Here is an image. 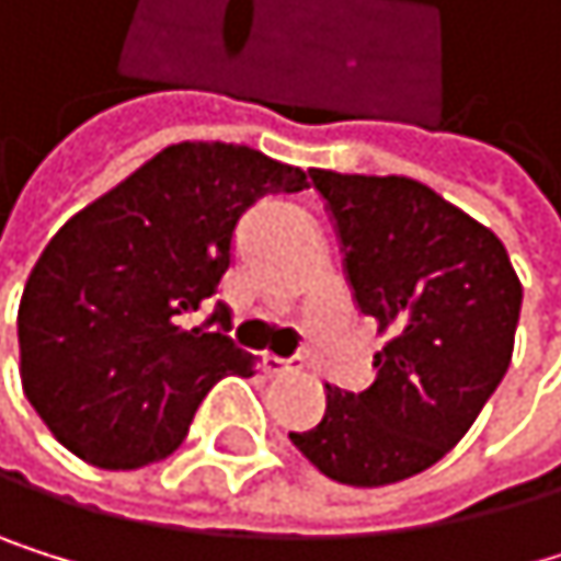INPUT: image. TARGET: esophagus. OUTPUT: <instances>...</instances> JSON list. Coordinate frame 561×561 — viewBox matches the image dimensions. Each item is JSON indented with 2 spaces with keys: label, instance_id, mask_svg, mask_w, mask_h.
<instances>
[{
  "label": "esophagus",
  "instance_id": "34e87169",
  "mask_svg": "<svg viewBox=\"0 0 561 561\" xmlns=\"http://www.w3.org/2000/svg\"><path fill=\"white\" fill-rule=\"evenodd\" d=\"M262 370L268 377H286V374H299L302 370V359H283V356H262Z\"/></svg>",
  "mask_w": 561,
  "mask_h": 561
}]
</instances>
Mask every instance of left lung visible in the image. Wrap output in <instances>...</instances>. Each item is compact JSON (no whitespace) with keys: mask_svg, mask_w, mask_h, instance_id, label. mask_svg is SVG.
<instances>
[{"mask_svg":"<svg viewBox=\"0 0 561 561\" xmlns=\"http://www.w3.org/2000/svg\"><path fill=\"white\" fill-rule=\"evenodd\" d=\"M353 302L377 319L374 383H327V414L289 440L340 484L380 488L437 465L499 390L522 283L491 228L414 178L309 171Z\"/></svg>","mask_w":561,"mask_h":561,"instance_id":"1","label":"left lung"}]
</instances>
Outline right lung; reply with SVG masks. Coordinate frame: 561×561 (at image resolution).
<instances>
[{
	"label": "right lung",
	"mask_w": 561,
	"mask_h": 561,
	"mask_svg": "<svg viewBox=\"0 0 561 561\" xmlns=\"http://www.w3.org/2000/svg\"><path fill=\"white\" fill-rule=\"evenodd\" d=\"M306 174L262 150L184 140L62 225L19 302V374L53 437L77 458L134 471L181 447L205 393L255 356L231 343L218 293L239 218Z\"/></svg>",
	"instance_id": "right-lung-1"
}]
</instances>
